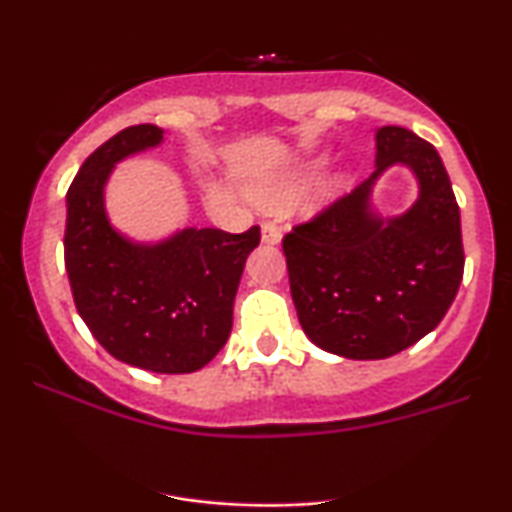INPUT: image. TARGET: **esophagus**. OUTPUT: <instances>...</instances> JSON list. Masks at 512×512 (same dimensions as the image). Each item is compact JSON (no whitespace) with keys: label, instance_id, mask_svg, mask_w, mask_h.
Wrapping results in <instances>:
<instances>
[{"label":"esophagus","instance_id":"esophagus-1","mask_svg":"<svg viewBox=\"0 0 512 512\" xmlns=\"http://www.w3.org/2000/svg\"><path fill=\"white\" fill-rule=\"evenodd\" d=\"M279 240H281V226H276L274 221H264L262 223V243L276 245Z\"/></svg>","mask_w":512,"mask_h":512}]
</instances>
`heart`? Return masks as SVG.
<instances>
[{"label": "heart", "instance_id": "1", "mask_svg": "<svg viewBox=\"0 0 512 512\" xmlns=\"http://www.w3.org/2000/svg\"><path fill=\"white\" fill-rule=\"evenodd\" d=\"M308 180L310 175H301V178L284 182V185H276L272 190H262V197L267 199V202H289V199L301 195L305 185H308Z\"/></svg>", "mask_w": 512, "mask_h": 512}]
</instances>
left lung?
I'll return each mask as SVG.
<instances>
[{
	"label": "left lung",
	"instance_id": "8db88e82",
	"mask_svg": "<svg viewBox=\"0 0 512 512\" xmlns=\"http://www.w3.org/2000/svg\"><path fill=\"white\" fill-rule=\"evenodd\" d=\"M375 149L373 175L281 243L303 332L356 361L395 356L436 330L464 272L460 207L438 151L392 125L378 129ZM395 162L417 175L420 199L402 217L380 220L369 190Z\"/></svg>",
	"mask_w": 512,
	"mask_h": 512
}]
</instances>
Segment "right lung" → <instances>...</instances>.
Returning a JSON list of instances; mask_svg holds the SVG:
<instances>
[{
	"label": "right lung",
	"instance_id": "1",
	"mask_svg": "<svg viewBox=\"0 0 512 512\" xmlns=\"http://www.w3.org/2000/svg\"><path fill=\"white\" fill-rule=\"evenodd\" d=\"M161 139V127L134 125L86 158L67 192L64 267L81 320L110 356L154 373H195L231 334L260 226L185 228L156 245L120 236L105 216V182L117 161Z\"/></svg>",
	"mask_w": 512,
	"mask_h": 512
}]
</instances>
